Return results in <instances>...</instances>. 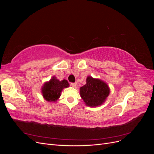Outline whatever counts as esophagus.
Segmentation results:
<instances>
[{
  "label": "esophagus",
  "instance_id": "obj_1",
  "mask_svg": "<svg viewBox=\"0 0 154 154\" xmlns=\"http://www.w3.org/2000/svg\"><path fill=\"white\" fill-rule=\"evenodd\" d=\"M71 85L72 87H76V85H77V83H71Z\"/></svg>",
  "mask_w": 154,
  "mask_h": 154
}]
</instances>
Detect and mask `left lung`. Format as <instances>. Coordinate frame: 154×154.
Segmentation results:
<instances>
[{"instance_id":"obj_1","label":"left lung","mask_w":154,"mask_h":154,"mask_svg":"<svg viewBox=\"0 0 154 154\" xmlns=\"http://www.w3.org/2000/svg\"><path fill=\"white\" fill-rule=\"evenodd\" d=\"M86 84L80 87V96L87 106H100L105 101L110 93V88L105 82L88 76Z\"/></svg>"}]
</instances>
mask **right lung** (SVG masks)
I'll return each instance as SVG.
<instances>
[{"mask_svg":"<svg viewBox=\"0 0 154 154\" xmlns=\"http://www.w3.org/2000/svg\"><path fill=\"white\" fill-rule=\"evenodd\" d=\"M68 87H69V83L66 80L60 81L53 76L49 82H45L42 87V94L46 101H56L61 95L63 88Z\"/></svg>","mask_w":154,"mask_h":154,"instance_id":"add662e5","label":"right lung"}]
</instances>
